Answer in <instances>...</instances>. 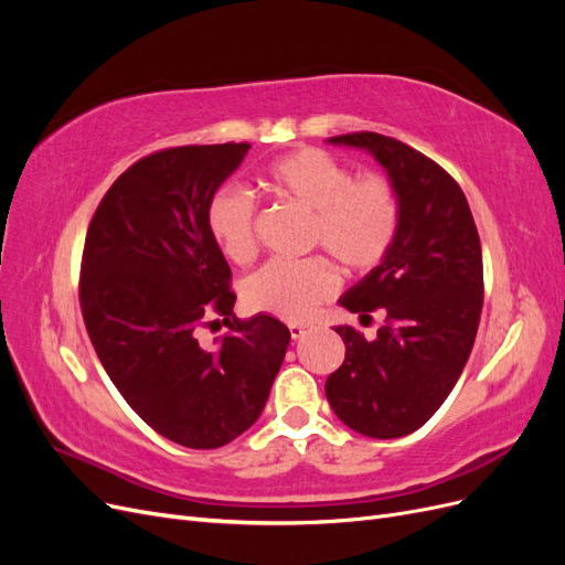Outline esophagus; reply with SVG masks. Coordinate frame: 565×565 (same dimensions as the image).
I'll return each mask as SVG.
<instances>
[{
    "instance_id": "obj_1",
    "label": "esophagus",
    "mask_w": 565,
    "mask_h": 565,
    "mask_svg": "<svg viewBox=\"0 0 565 565\" xmlns=\"http://www.w3.org/2000/svg\"><path fill=\"white\" fill-rule=\"evenodd\" d=\"M306 332H309V328H306V324L289 322V334H292V339H301Z\"/></svg>"
}]
</instances>
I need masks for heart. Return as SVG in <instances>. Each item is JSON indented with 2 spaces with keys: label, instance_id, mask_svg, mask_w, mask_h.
<instances>
[{
  "label": "heart",
  "instance_id": "b5f03b06",
  "mask_svg": "<svg viewBox=\"0 0 565 565\" xmlns=\"http://www.w3.org/2000/svg\"><path fill=\"white\" fill-rule=\"evenodd\" d=\"M264 181L273 195L311 214L309 247H320L349 270L384 262L401 228V198L382 174L353 177L351 169L320 148H299L273 160ZM256 200L243 185H221L204 207L216 249L233 264L256 254ZM339 289L334 266L311 256L303 262H268L243 280V301L254 313L306 320Z\"/></svg>",
  "mask_w": 565,
  "mask_h": 565
}]
</instances>
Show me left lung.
<instances>
[{"mask_svg":"<svg viewBox=\"0 0 565 565\" xmlns=\"http://www.w3.org/2000/svg\"><path fill=\"white\" fill-rule=\"evenodd\" d=\"M330 143L370 150L396 185L401 228L384 262L339 303L384 313L377 337L351 324L344 363L324 382L334 415L370 438L417 431L448 398L465 370L483 309V254L459 183L431 158L374 131Z\"/></svg>","mask_w":565,"mask_h":565,"instance_id":"8db88e82","label":"left lung"}]
</instances>
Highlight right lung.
Masks as SVG:
<instances>
[{
    "label": "right lung",
    "instance_id": "right-lung-1",
    "mask_svg": "<svg viewBox=\"0 0 565 565\" xmlns=\"http://www.w3.org/2000/svg\"><path fill=\"white\" fill-rule=\"evenodd\" d=\"M249 143L179 146L136 160L108 188L82 252L79 309L108 377L150 429L212 450L259 419L289 330L237 320L231 266L204 228L210 195ZM230 324L214 350L199 332Z\"/></svg>",
    "mask_w": 565,
    "mask_h": 565
}]
</instances>
